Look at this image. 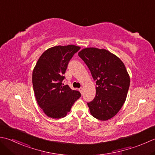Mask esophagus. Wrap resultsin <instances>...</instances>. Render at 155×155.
<instances>
[{
  "label": "esophagus",
  "instance_id": "1",
  "mask_svg": "<svg viewBox=\"0 0 155 155\" xmlns=\"http://www.w3.org/2000/svg\"><path fill=\"white\" fill-rule=\"evenodd\" d=\"M83 90H84V89H83V87H80V88H79V91L81 93V94H83Z\"/></svg>",
  "mask_w": 155,
  "mask_h": 155
}]
</instances>
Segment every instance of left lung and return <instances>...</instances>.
Here are the masks:
<instances>
[{
  "instance_id": "left-lung-1",
  "label": "left lung",
  "mask_w": 155,
  "mask_h": 155,
  "mask_svg": "<svg viewBox=\"0 0 155 155\" xmlns=\"http://www.w3.org/2000/svg\"><path fill=\"white\" fill-rule=\"evenodd\" d=\"M95 81L96 95L88 102L92 116L105 121L116 116L126 101L130 77L122 60L105 49L84 48L78 53Z\"/></svg>"
}]
</instances>
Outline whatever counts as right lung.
<instances>
[{
  "instance_id": "obj_1",
  "label": "right lung",
  "mask_w": 155,
  "mask_h": 155,
  "mask_svg": "<svg viewBox=\"0 0 155 155\" xmlns=\"http://www.w3.org/2000/svg\"><path fill=\"white\" fill-rule=\"evenodd\" d=\"M80 48L74 45L52 47L36 63L32 76L33 91L39 106L48 117H65L81 96L79 91L62 83L70 60Z\"/></svg>"
}]
</instances>
